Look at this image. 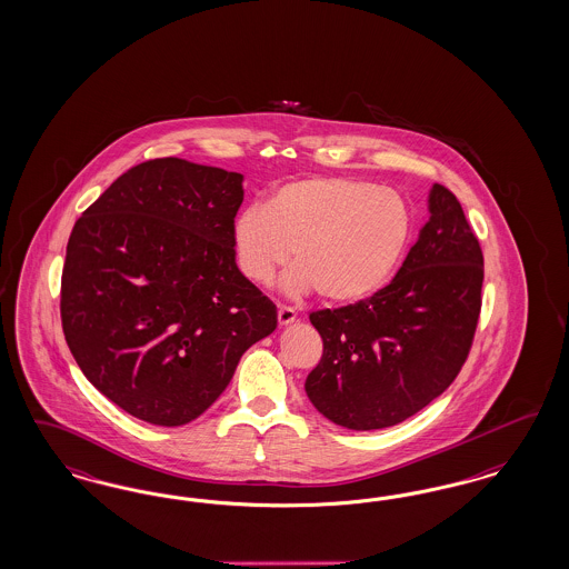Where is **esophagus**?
<instances>
[{
	"mask_svg": "<svg viewBox=\"0 0 569 569\" xmlns=\"http://www.w3.org/2000/svg\"><path fill=\"white\" fill-rule=\"evenodd\" d=\"M277 321H279V326H288V323L296 321L295 309H292V307H286V305H279V309H277Z\"/></svg>",
	"mask_w": 569,
	"mask_h": 569,
	"instance_id": "esophagus-1",
	"label": "esophagus"
}]
</instances>
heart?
Segmentation results:
<instances>
[{"label":"heart","mask_w":569,"mask_h":569,"mask_svg":"<svg viewBox=\"0 0 569 569\" xmlns=\"http://www.w3.org/2000/svg\"><path fill=\"white\" fill-rule=\"evenodd\" d=\"M412 236V206L399 191L361 178H302L274 189L267 208L237 214L233 252L252 283H269L295 254L283 288L345 305L391 279Z\"/></svg>","instance_id":"1"}]
</instances>
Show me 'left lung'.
Segmentation results:
<instances>
[{
    "label": "left lung",
    "instance_id": "left-lung-1",
    "mask_svg": "<svg viewBox=\"0 0 569 569\" xmlns=\"http://www.w3.org/2000/svg\"><path fill=\"white\" fill-rule=\"evenodd\" d=\"M429 210L389 286L309 315L323 355L305 391L333 425L353 431L399 425L446 391L469 357L483 252L450 189L432 184Z\"/></svg>",
    "mask_w": 569,
    "mask_h": 569
}]
</instances>
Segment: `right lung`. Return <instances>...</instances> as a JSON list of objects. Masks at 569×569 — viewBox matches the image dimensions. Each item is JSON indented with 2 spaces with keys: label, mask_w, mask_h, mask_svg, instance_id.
<instances>
[{
  "label": "right lung",
  "mask_w": 569,
  "mask_h": 569,
  "mask_svg": "<svg viewBox=\"0 0 569 569\" xmlns=\"http://www.w3.org/2000/svg\"><path fill=\"white\" fill-rule=\"evenodd\" d=\"M243 177L178 157L130 168L79 216L60 281L64 340L123 412L180 427L206 412L277 309L237 269Z\"/></svg>",
  "instance_id": "right-lung-1"
}]
</instances>
